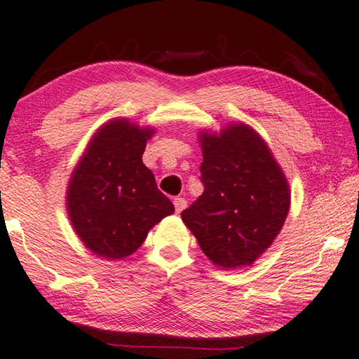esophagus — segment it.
Instances as JSON below:
<instances>
[{
  "mask_svg": "<svg viewBox=\"0 0 359 359\" xmlns=\"http://www.w3.org/2000/svg\"><path fill=\"white\" fill-rule=\"evenodd\" d=\"M174 208H175V212L180 214V212L187 208V201L184 198H175L174 199Z\"/></svg>",
  "mask_w": 359,
  "mask_h": 359,
  "instance_id": "esophagus-1",
  "label": "esophagus"
}]
</instances>
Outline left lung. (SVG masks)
Here are the masks:
<instances>
[{"label":"left lung","instance_id":"obj_1","mask_svg":"<svg viewBox=\"0 0 359 359\" xmlns=\"http://www.w3.org/2000/svg\"><path fill=\"white\" fill-rule=\"evenodd\" d=\"M198 142L204 191L182 212V222L217 267L252 266L287 220V175L259 133L242 121L201 130Z\"/></svg>","mask_w":359,"mask_h":359}]
</instances>
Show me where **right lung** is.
I'll use <instances>...</instances> for the list:
<instances>
[{"instance_id":"right-lung-1","label":"right lung","mask_w":359,"mask_h":359,"mask_svg":"<svg viewBox=\"0 0 359 359\" xmlns=\"http://www.w3.org/2000/svg\"><path fill=\"white\" fill-rule=\"evenodd\" d=\"M154 126L125 117L102 123L79 158L66 187V212L82 244L96 257L123 259L149 231L174 214L142 163Z\"/></svg>"}]
</instances>
